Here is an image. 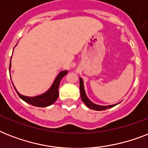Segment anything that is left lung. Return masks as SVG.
<instances>
[{
  "label": "left lung",
  "instance_id": "obj_1",
  "mask_svg": "<svg viewBox=\"0 0 148 148\" xmlns=\"http://www.w3.org/2000/svg\"><path fill=\"white\" fill-rule=\"evenodd\" d=\"M80 90H81V100L83 101L84 104H85L88 108L92 109V110H106V109H108V108H113L114 107L115 105H117L119 103H116V104H112V105H99L97 103H95L94 102L90 101V99L88 98L87 95H86L85 90H84V81L82 80L81 77H80Z\"/></svg>",
  "mask_w": 148,
  "mask_h": 148
}]
</instances>
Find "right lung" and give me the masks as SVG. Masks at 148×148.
<instances>
[{
    "mask_svg": "<svg viewBox=\"0 0 148 148\" xmlns=\"http://www.w3.org/2000/svg\"><path fill=\"white\" fill-rule=\"evenodd\" d=\"M11 68V58H10V67H9V71ZM67 74V71H60L59 74L57 75V77L54 79L53 84H51L50 88L47 90H46L45 93H43L41 95H37L34 97H28V96H24V95H21L18 91L17 90L16 88L14 85L16 92L18 95L24 101L27 102V103H30L31 105L35 106V107H39V108H45L47 107L51 104H53L58 97L59 93H58V88L60 86V82L63 77L65 76ZM13 84V83H12Z\"/></svg>",
    "mask_w": 148,
    "mask_h": 148,
    "instance_id": "right-lung-1",
    "label": "right lung"
}]
</instances>
